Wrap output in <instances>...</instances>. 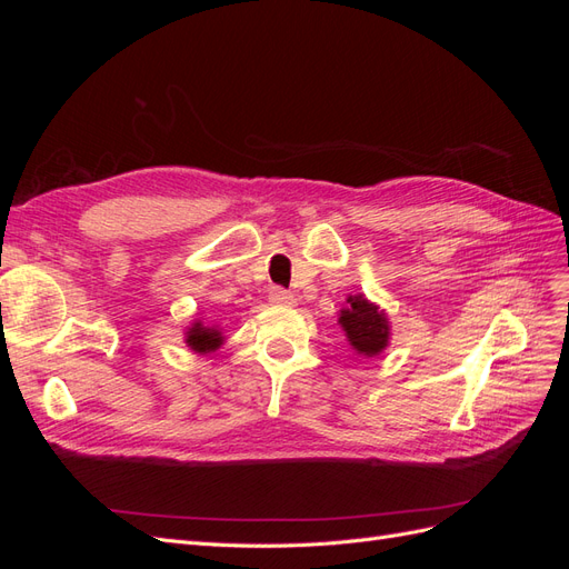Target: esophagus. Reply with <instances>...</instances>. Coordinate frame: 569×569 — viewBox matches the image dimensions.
I'll list each match as a JSON object with an SVG mask.
<instances>
[{"instance_id":"1","label":"esophagus","mask_w":569,"mask_h":569,"mask_svg":"<svg viewBox=\"0 0 569 569\" xmlns=\"http://www.w3.org/2000/svg\"><path fill=\"white\" fill-rule=\"evenodd\" d=\"M268 299H270V303H272V306H295V303H297L295 295H291V291L280 289V287H272V289H270V295H268Z\"/></svg>"}]
</instances>
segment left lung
<instances>
[{
	"label": "left lung",
	"instance_id": "left-lung-1",
	"mask_svg": "<svg viewBox=\"0 0 569 569\" xmlns=\"http://www.w3.org/2000/svg\"><path fill=\"white\" fill-rule=\"evenodd\" d=\"M343 335H347L349 347L366 358L380 356L391 339V325L385 308L370 301L366 295H349L347 306L339 311V320Z\"/></svg>",
	"mask_w": 569,
	"mask_h": 569
}]
</instances>
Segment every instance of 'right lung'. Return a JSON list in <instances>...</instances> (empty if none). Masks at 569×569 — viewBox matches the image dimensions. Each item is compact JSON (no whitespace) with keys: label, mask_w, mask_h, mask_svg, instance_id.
<instances>
[{"label":"right lung","mask_w":569,"mask_h":569,"mask_svg":"<svg viewBox=\"0 0 569 569\" xmlns=\"http://www.w3.org/2000/svg\"><path fill=\"white\" fill-rule=\"evenodd\" d=\"M184 343L194 353H213L222 347V343H226V337H222L220 325H206L203 320L197 318L194 322L187 325Z\"/></svg>","instance_id":"1"}]
</instances>
